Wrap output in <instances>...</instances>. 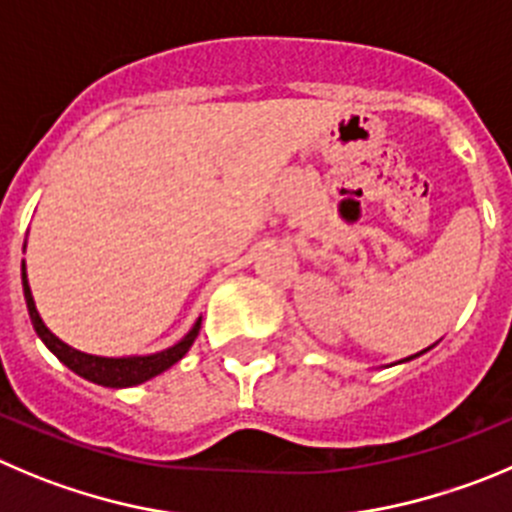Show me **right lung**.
I'll use <instances>...</instances> for the list:
<instances>
[{
	"label": "right lung",
	"mask_w": 512,
	"mask_h": 512,
	"mask_svg": "<svg viewBox=\"0 0 512 512\" xmlns=\"http://www.w3.org/2000/svg\"><path fill=\"white\" fill-rule=\"evenodd\" d=\"M22 285H25V300H27V310H30V318H32V326H35L37 336L45 341V346L60 358L62 364L68 366L70 371H75L78 376L83 379L93 381V384L100 386H111V389H123V386H136L143 384V381L154 379L159 376L161 371H166L169 366H174L176 361L184 358V353L189 351L194 338L199 336V328H202V318L194 323L189 333L181 338L176 346L166 348L161 353H151V356H128V358H105V356H90V353L83 351H75L70 348L68 343H62L60 338L52 336L47 331V326L42 323L40 313L35 308V300H32L30 293V285H27V272L25 265H22Z\"/></svg>",
	"instance_id": "obj_1"
}]
</instances>
